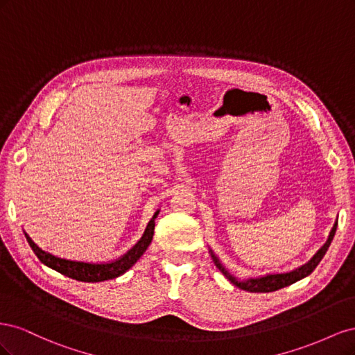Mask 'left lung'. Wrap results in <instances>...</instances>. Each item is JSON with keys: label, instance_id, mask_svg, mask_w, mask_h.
<instances>
[{"label": "left lung", "instance_id": "8db88e82", "mask_svg": "<svg viewBox=\"0 0 355 355\" xmlns=\"http://www.w3.org/2000/svg\"><path fill=\"white\" fill-rule=\"evenodd\" d=\"M336 227L338 223L333 225V228L330 231V235L329 239L326 241V244L321 247V249L313 256V259H311L308 263L299 266L297 270H293L290 272H283V274H268V275H263V277H257V278H247V280H239L237 277H234L227 268H225L220 261L216 257V254H214L211 250H210V254L213 257V262L214 265H216L219 268V271L228 278V280L237 286L241 290H245V292H252V293H268V292H275V290L278 288H283V287H287L290 284H293L299 280H302V278L308 277L311 272H313L317 265L320 263V261L323 259L329 245L333 240V237H335V232H336Z\"/></svg>", "mask_w": 355, "mask_h": 355}]
</instances>
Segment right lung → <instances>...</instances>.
Masks as SVG:
<instances>
[{"instance_id": "obj_1", "label": "right lung", "mask_w": 355, "mask_h": 355, "mask_svg": "<svg viewBox=\"0 0 355 355\" xmlns=\"http://www.w3.org/2000/svg\"><path fill=\"white\" fill-rule=\"evenodd\" d=\"M158 211L154 214L153 219L149 220L148 227L142 235V239L139 240L130 250H128L125 254H123L120 259L112 261V262H83V261H72V259H65V257H60L53 254L50 252L42 250L41 247H38L29 235L25 232V237L31 245V249L34 250L38 259L47 265L51 270H55L63 275H67L69 278H73V280L78 282H85V283H98V282H105V280H112V278H116L123 275L127 270L139 261L145 250L148 249V245L153 241V235H154V228H155V218H157Z\"/></svg>"}]
</instances>
